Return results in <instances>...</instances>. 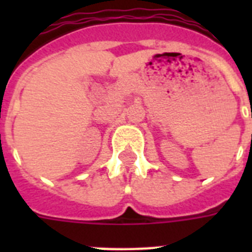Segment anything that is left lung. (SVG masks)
<instances>
[{"label": "left lung", "mask_w": 252, "mask_h": 252, "mask_svg": "<svg viewBox=\"0 0 252 252\" xmlns=\"http://www.w3.org/2000/svg\"><path fill=\"white\" fill-rule=\"evenodd\" d=\"M251 118H252V114H251Z\"/></svg>", "instance_id": "left-lung-1"}]
</instances>
